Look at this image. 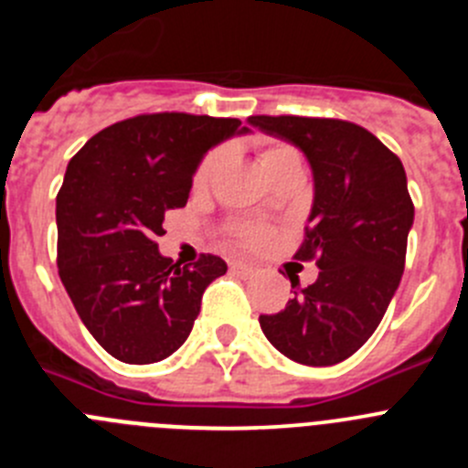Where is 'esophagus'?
<instances>
[{
	"label": "esophagus",
	"instance_id": "1",
	"mask_svg": "<svg viewBox=\"0 0 468 468\" xmlns=\"http://www.w3.org/2000/svg\"><path fill=\"white\" fill-rule=\"evenodd\" d=\"M231 271L239 276H253L258 271V267L253 264H246V262H231Z\"/></svg>",
	"mask_w": 468,
	"mask_h": 468
}]
</instances>
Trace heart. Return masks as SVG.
I'll use <instances>...</instances> for the list:
<instances>
[{
  "instance_id": "obj_1",
  "label": "heart",
  "mask_w": 468,
  "mask_h": 468,
  "mask_svg": "<svg viewBox=\"0 0 468 468\" xmlns=\"http://www.w3.org/2000/svg\"><path fill=\"white\" fill-rule=\"evenodd\" d=\"M285 156H297V152L292 150L291 144L270 143L262 147V154H260V159H262L264 168H270L271 164L285 159ZM222 161H225V150H222V147H215V150H210L204 159L198 161V166H197V171H194V177H192L194 192H204V189L210 187L213 177L218 176V171H220ZM231 237L248 248H260L270 241V229H267V227L246 225V222H241V225H231Z\"/></svg>"
}]
</instances>
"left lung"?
Instances as JSON below:
<instances>
[{
    "label": "left lung",
    "mask_w": 468,
    "mask_h": 468,
    "mask_svg": "<svg viewBox=\"0 0 468 468\" xmlns=\"http://www.w3.org/2000/svg\"><path fill=\"white\" fill-rule=\"evenodd\" d=\"M307 156L314 204L295 260H316L318 279L283 312L260 316L264 337L295 363L335 366L378 330L405 267L415 206L399 156L342 119L248 117Z\"/></svg>",
    "instance_id": "1"
}]
</instances>
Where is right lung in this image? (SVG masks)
Wrapping results in <instances>:
<instances>
[{
  "instance_id": "1",
  "label": "right lung",
  "mask_w": 468,
  "mask_h": 468,
  "mask_svg": "<svg viewBox=\"0 0 468 468\" xmlns=\"http://www.w3.org/2000/svg\"><path fill=\"white\" fill-rule=\"evenodd\" d=\"M248 133L239 119L156 112L95 133L56 197L58 274L95 342L123 363L164 361L183 346L204 291L227 271L218 255L173 262L154 239L183 208L206 152Z\"/></svg>"
}]
</instances>
